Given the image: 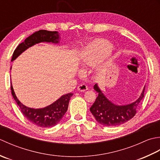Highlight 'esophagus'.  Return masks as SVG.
Here are the masks:
<instances>
[{"label":"esophagus","mask_w":160,"mask_h":160,"mask_svg":"<svg viewBox=\"0 0 160 160\" xmlns=\"http://www.w3.org/2000/svg\"><path fill=\"white\" fill-rule=\"evenodd\" d=\"M88 89V88L85 84H81L77 88V90L79 91V92H85V91Z\"/></svg>","instance_id":"1"}]
</instances>
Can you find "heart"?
Segmentation results:
<instances>
[{
  "label": "heart",
  "instance_id": "heart-1",
  "mask_svg": "<svg viewBox=\"0 0 160 160\" xmlns=\"http://www.w3.org/2000/svg\"><path fill=\"white\" fill-rule=\"evenodd\" d=\"M112 48V44L109 41L103 39L90 42L81 49L79 54L80 63L87 66L93 65L102 57H108Z\"/></svg>",
  "mask_w": 160,
  "mask_h": 160
}]
</instances>
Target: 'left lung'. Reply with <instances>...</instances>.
<instances>
[{
    "mask_svg": "<svg viewBox=\"0 0 160 160\" xmlns=\"http://www.w3.org/2000/svg\"><path fill=\"white\" fill-rule=\"evenodd\" d=\"M93 88L98 92V96L90 107L91 113L100 124L104 126H117L129 121L135 115L137 108L144 96L145 87L138 99L126 105H117L112 103L102 92L97 83L94 85Z\"/></svg>",
    "mask_w": 160,
    "mask_h": 160,
    "instance_id": "left-lung-1",
    "label": "left lung"
}]
</instances>
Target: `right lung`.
I'll return each mask as SVG.
<instances>
[{"label":"right lung","mask_w":160,"mask_h":160,"mask_svg":"<svg viewBox=\"0 0 160 160\" xmlns=\"http://www.w3.org/2000/svg\"><path fill=\"white\" fill-rule=\"evenodd\" d=\"M61 36L58 32L48 31L41 30L34 32L28 37L25 40L18 45L16 48L12 57V62L28 48L40 43H52L58 44L60 43ZM12 69V67H11ZM12 94L17 105L20 108L21 112L26 118L32 123L42 128L52 127L61 122L65 114H66L68 104L73 93L63 94L50 105L41 108H33L25 106L16 97L11 83Z\"/></svg>","instance_id":"right-lung-1"}]
</instances>
